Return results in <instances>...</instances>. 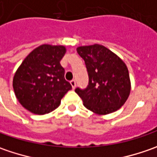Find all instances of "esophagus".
Here are the masks:
<instances>
[{"label": "esophagus", "mask_w": 157, "mask_h": 157, "mask_svg": "<svg viewBox=\"0 0 157 157\" xmlns=\"http://www.w3.org/2000/svg\"><path fill=\"white\" fill-rule=\"evenodd\" d=\"M70 84H71V86L72 89H75V87H76V81H75V80H71V81L70 82Z\"/></svg>", "instance_id": "34e87169"}]
</instances>
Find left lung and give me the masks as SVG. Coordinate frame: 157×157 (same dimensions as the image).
Returning a JSON list of instances; mask_svg holds the SVG:
<instances>
[{
    "label": "left lung",
    "mask_w": 157,
    "mask_h": 157,
    "mask_svg": "<svg viewBox=\"0 0 157 157\" xmlns=\"http://www.w3.org/2000/svg\"><path fill=\"white\" fill-rule=\"evenodd\" d=\"M77 52L84 59L89 76L87 88L75 90L84 105L99 115L117 111L125 104L131 91L125 62L114 52L98 44L79 46Z\"/></svg>",
    "instance_id": "left-lung-1"
}]
</instances>
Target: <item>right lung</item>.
Here are the masks:
<instances>
[{
	"label": "right lung",
	"instance_id": "obj_1",
	"mask_svg": "<svg viewBox=\"0 0 157 157\" xmlns=\"http://www.w3.org/2000/svg\"><path fill=\"white\" fill-rule=\"evenodd\" d=\"M65 52L63 45L42 44L30 52L16 70L14 92L28 111L39 115L51 113L71 89L60 64Z\"/></svg>",
	"mask_w": 157,
	"mask_h": 157
}]
</instances>
